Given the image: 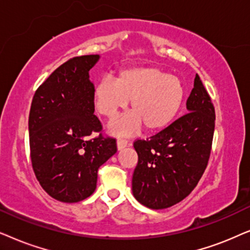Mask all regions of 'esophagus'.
I'll return each mask as SVG.
<instances>
[{
    "label": "esophagus",
    "mask_w": 250,
    "mask_h": 250,
    "mask_svg": "<svg viewBox=\"0 0 250 250\" xmlns=\"http://www.w3.org/2000/svg\"><path fill=\"white\" fill-rule=\"evenodd\" d=\"M129 142L127 141V139H122V138H119L118 142H116V146H118V149L120 151V149L125 148V146H128Z\"/></svg>",
    "instance_id": "obj_1"
}]
</instances>
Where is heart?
<instances>
[{
	"mask_svg": "<svg viewBox=\"0 0 250 250\" xmlns=\"http://www.w3.org/2000/svg\"><path fill=\"white\" fill-rule=\"evenodd\" d=\"M185 98L182 80L164 69L141 66L123 69L116 76L96 83L92 102L96 112L112 120L127 108L131 112L109 125L115 136H129L143 125L147 131L167 128L181 111Z\"/></svg>",
	"mask_w": 250,
	"mask_h": 250,
	"instance_id": "heart-1",
	"label": "heart"
}]
</instances>
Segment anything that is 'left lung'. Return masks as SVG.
I'll use <instances>...</instances> for the list:
<instances>
[{
  "label": "left lung",
  "instance_id": "obj_1",
  "mask_svg": "<svg viewBox=\"0 0 250 250\" xmlns=\"http://www.w3.org/2000/svg\"><path fill=\"white\" fill-rule=\"evenodd\" d=\"M186 114L149 137L136 141L138 164L132 175V194L151 209L178 204L200 181L215 130V108L200 76L186 102Z\"/></svg>",
  "mask_w": 250,
  "mask_h": 250
}]
</instances>
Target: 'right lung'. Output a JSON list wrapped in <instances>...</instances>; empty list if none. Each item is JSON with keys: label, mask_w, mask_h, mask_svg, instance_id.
<instances>
[{"label": "right lung", "mask_w": 250, "mask_h": 250, "mask_svg": "<svg viewBox=\"0 0 250 250\" xmlns=\"http://www.w3.org/2000/svg\"><path fill=\"white\" fill-rule=\"evenodd\" d=\"M99 55L69 59L51 73L33 97L28 118L33 170L43 189L62 202L90 197L98 168L116 153V142L102 134L94 114L89 71Z\"/></svg>", "instance_id": "right-lung-1"}]
</instances>
